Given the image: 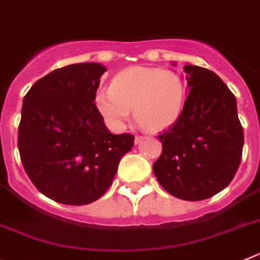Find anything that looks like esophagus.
<instances>
[{
    "instance_id": "34e87169",
    "label": "esophagus",
    "mask_w": 260,
    "mask_h": 260,
    "mask_svg": "<svg viewBox=\"0 0 260 260\" xmlns=\"http://www.w3.org/2000/svg\"><path fill=\"white\" fill-rule=\"evenodd\" d=\"M143 140H144V137H142V135H137V137H135V144H139V143H142Z\"/></svg>"
}]
</instances>
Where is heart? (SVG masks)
I'll list each match as a JSON object with an SVG mask.
<instances>
[{
  "mask_svg": "<svg viewBox=\"0 0 260 260\" xmlns=\"http://www.w3.org/2000/svg\"><path fill=\"white\" fill-rule=\"evenodd\" d=\"M187 98V86L175 71L132 67L113 77L109 90L95 98L109 125L121 127L134 108L135 120L148 130H162L178 121Z\"/></svg>",
  "mask_w": 260,
  "mask_h": 260,
  "instance_id": "obj_1",
  "label": "heart"
}]
</instances>
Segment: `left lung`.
Returning a JSON list of instances; mask_svg holds the SVG:
<instances>
[{"mask_svg": "<svg viewBox=\"0 0 260 260\" xmlns=\"http://www.w3.org/2000/svg\"><path fill=\"white\" fill-rule=\"evenodd\" d=\"M184 71L189 92L177 122L158 135L162 152L153 173L170 194L200 201L232 182L241 162L244 130L227 85L202 67L184 66Z\"/></svg>", "mask_w": 260, "mask_h": 260, "instance_id": "1", "label": "left lung"}]
</instances>
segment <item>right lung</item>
Returning <instances> with one entry per match:
<instances>
[{
	"mask_svg": "<svg viewBox=\"0 0 260 260\" xmlns=\"http://www.w3.org/2000/svg\"><path fill=\"white\" fill-rule=\"evenodd\" d=\"M104 72L98 63L58 68L33 83L23 99L21 164L35 187L60 204L101 199L134 146V135L108 132L94 103Z\"/></svg>",
	"mask_w": 260,
	"mask_h": 260,
	"instance_id": "1",
	"label": "right lung"
}]
</instances>
